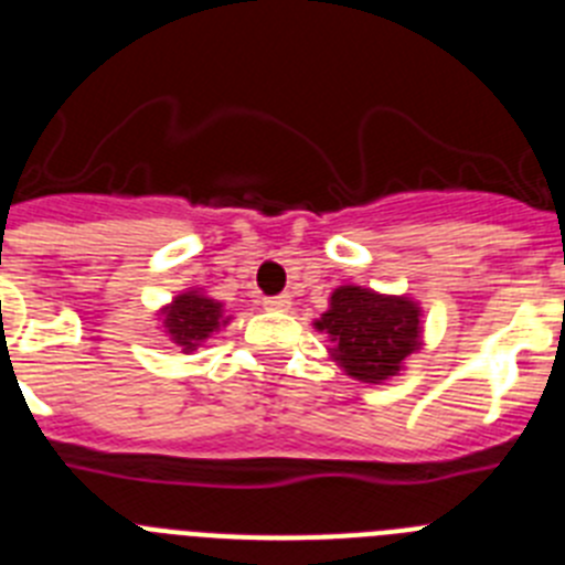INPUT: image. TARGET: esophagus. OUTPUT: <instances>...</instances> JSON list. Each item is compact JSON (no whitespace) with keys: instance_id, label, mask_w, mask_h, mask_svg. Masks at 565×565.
<instances>
[{"instance_id":"obj_1","label":"esophagus","mask_w":565,"mask_h":565,"mask_svg":"<svg viewBox=\"0 0 565 565\" xmlns=\"http://www.w3.org/2000/svg\"><path fill=\"white\" fill-rule=\"evenodd\" d=\"M266 308L268 311H288L291 308V297L288 294H282V297H268Z\"/></svg>"}]
</instances>
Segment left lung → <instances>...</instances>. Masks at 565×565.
I'll return each instance as SVG.
<instances>
[{
    "instance_id": "1",
    "label": "left lung",
    "mask_w": 565,
    "mask_h": 565,
    "mask_svg": "<svg viewBox=\"0 0 565 565\" xmlns=\"http://www.w3.org/2000/svg\"><path fill=\"white\" fill-rule=\"evenodd\" d=\"M418 306L407 297H384L362 286H339L331 308L319 317V331L331 333L333 359L359 382H387L404 359L418 351Z\"/></svg>"
}]
</instances>
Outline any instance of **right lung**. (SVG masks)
Returning a JSON list of instances; mask_svg holds the SVG:
<instances>
[{
  "label": "right lung",
  "instance_id": "obj_1",
  "mask_svg": "<svg viewBox=\"0 0 565 565\" xmlns=\"http://www.w3.org/2000/svg\"><path fill=\"white\" fill-rule=\"evenodd\" d=\"M226 322L228 319H223L221 302L203 297L201 291H186L174 297L172 306H167L163 311V328L174 344H181L183 353L194 351L203 339L212 337Z\"/></svg>",
  "mask_w": 565,
  "mask_h": 565
}]
</instances>
